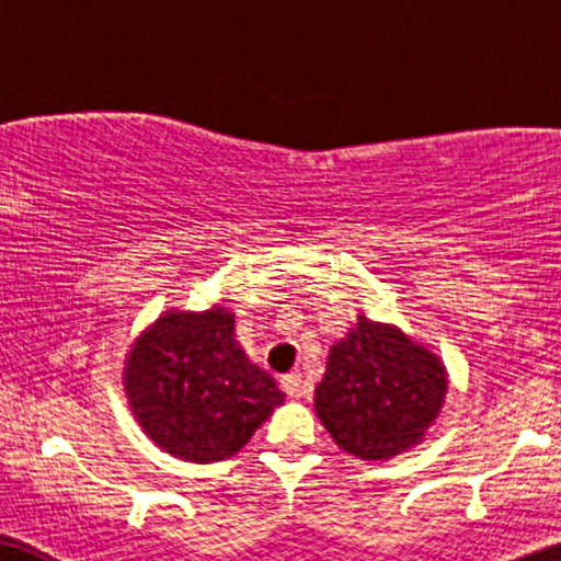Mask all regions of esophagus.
Segmentation results:
<instances>
[{
	"label": "esophagus",
	"mask_w": 561,
	"mask_h": 561,
	"mask_svg": "<svg viewBox=\"0 0 561 561\" xmlns=\"http://www.w3.org/2000/svg\"><path fill=\"white\" fill-rule=\"evenodd\" d=\"M282 388H284V392H287V396H291V398H302V396H305V380H302V375H299V373L284 375V378H282Z\"/></svg>",
	"instance_id": "obj_1"
}]
</instances>
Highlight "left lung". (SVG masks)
Wrapping results in <instances>:
<instances>
[{
    "label": "left lung",
    "instance_id": "left-lung-1",
    "mask_svg": "<svg viewBox=\"0 0 561 561\" xmlns=\"http://www.w3.org/2000/svg\"><path fill=\"white\" fill-rule=\"evenodd\" d=\"M448 390L446 367L403 330L357 314L328 357L314 411L334 443L363 461L417 446Z\"/></svg>",
    "mask_w": 561,
    "mask_h": 561
}]
</instances>
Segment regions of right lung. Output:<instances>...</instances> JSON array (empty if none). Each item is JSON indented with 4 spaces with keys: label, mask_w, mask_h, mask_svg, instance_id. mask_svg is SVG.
I'll return each mask as SVG.
<instances>
[{
    "label": "right lung",
    "mask_w": 561,
    "mask_h": 561,
    "mask_svg": "<svg viewBox=\"0 0 561 561\" xmlns=\"http://www.w3.org/2000/svg\"><path fill=\"white\" fill-rule=\"evenodd\" d=\"M123 382L146 436L194 463L237 454L284 403L272 375L233 340L227 307L158 317L130 347Z\"/></svg>",
    "instance_id": "1"
}]
</instances>
